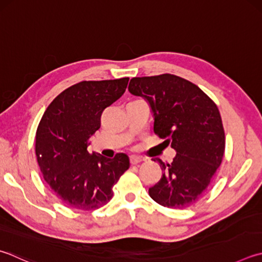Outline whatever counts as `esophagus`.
<instances>
[{"mask_svg":"<svg viewBox=\"0 0 262 262\" xmlns=\"http://www.w3.org/2000/svg\"><path fill=\"white\" fill-rule=\"evenodd\" d=\"M143 161V159L140 158V157H130V164L132 165H137Z\"/></svg>","mask_w":262,"mask_h":262,"instance_id":"1","label":"esophagus"}]
</instances>
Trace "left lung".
Masks as SVG:
<instances>
[{"mask_svg": "<svg viewBox=\"0 0 262 262\" xmlns=\"http://www.w3.org/2000/svg\"><path fill=\"white\" fill-rule=\"evenodd\" d=\"M128 90L149 102L155 134L177 151L172 164L156 159L164 173L149 189L150 197L169 208L193 205L206 191L225 154V129L216 104L198 85L168 73L133 78Z\"/></svg>", "mask_w": 262, "mask_h": 262, "instance_id": "8db88e82", "label": "left lung"}]
</instances>
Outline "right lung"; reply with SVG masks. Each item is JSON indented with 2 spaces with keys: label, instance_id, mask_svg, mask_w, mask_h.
Instances as JSON below:
<instances>
[{
  "label": "right lung",
  "instance_id": "add662e5",
  "mask_svg": "<svg viewBox=\"0 0 262 262\" xmlns=\"http://www.w3.org/2000/svg\"><path fill=\"white\" fill-rule=\"evenodd\" d=\"M129 78L81 81L61 92L42 116L35 155L43 179L65 206L93 211L110 202L113 185L129 168V158L108 159L87 150L101 127L103 111L122 96Z\"/></svg>",
  "mask_w": 262,
  "mask_h": 262
}]
</instances>
